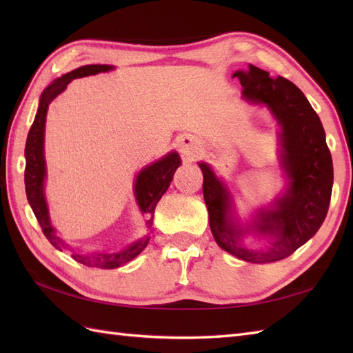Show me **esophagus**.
<instances>
[{"label": "esophagus", "instance_id": "obj_1", "mask_svg": "<svg viewBox=\"0 0 353 353\" xmlns=\"http://www.w3.org/2000/svg\"><path fill=\"white\" fill-rule=\"evenodd\" d=\"M181 150L185 154H192L194 152H197L199 150L197 139L191 137V134H186V137L181 139Z\"/></svg>", "mask_w": 353, "mask_h": 353}]
</instances>
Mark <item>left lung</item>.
I'll return each mask as SVG.
<instances>
[{"label": "left lung", "instance_id": "left-lung-1", "mask_svg": "<svg viewBox=\"0 0 353 353\" xmlns=\"http://www.w3.org/2000/svg\"><path fill=\"white\" fill-rule=\"evenodd\" d=\"M234 77L243 86V99L265 104L281 125V165L288 179L287 190L272 208L259 209L245 229L234 219L226 185L208 163L200 162L203 197L216 244L238 259L265 264L288 258L323 224L332 194V157L319 115L294 83L281 76L270 77L254 65L236 71ZM247 230L270 237V247L265 251L247 250L241 243Z\"/></svg>", "mask_w": 353, "mask_h": 353}]
</instances>
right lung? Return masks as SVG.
Masks as SVG:
<instances>
[{
  "mask_svg": "<svg viewBox=\"0 0 353 353\" xmlns=\"http://www.w3.org/2000/svg\"><path fill=\"white\" fill-rule=\"evenodd\" d=\"M114 70L110 65H85L80 68L74 70L65 76L56 79L50 86L45 88V91L41 95L39 108H37L34 121L30 127L27 142H26V172H24V182H26V194L30 206H32L33 212L36 215L39 226L42 228L43 235L47 236L48 241L56 247V249L62 250L65 247L63 241L59 236H56V230L51 226L48 206L45 201L43 194V179L47 177V168H45V157H43V134H45V118H47V110L50 103L56 99V97L63 92L66 86L71 80L94 76L99 72H108ZM181 165V157L176 152H171L162 159L148 165L144 170L139 171L134 181V197L139 205L142 214L148 215L147 228L152 229L153 226V215L154 208L157 201L161 200L163 192L168 190V186L172 181L176 170ZM150 241V236H144L138 239L137 243L127 245L121 252L115 253H72V259L88 267H97V268H117L119 265H124L125 262L137 258L138 254L145 249Z\"/></svg>",
  "mask_w": 353,
  "mask_h": 353,
  "instance_id": "right-lung-1",
  "label": "right lung"
}]
</instances>
